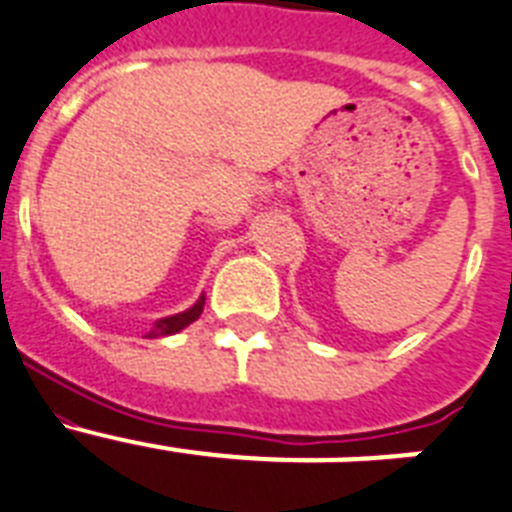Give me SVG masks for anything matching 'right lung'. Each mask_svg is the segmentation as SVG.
I'll return each instance as SVG.
<instances>
[{"instance_id": "1", "label": "right lung", "mask_w": 512, "mask_h": 512, "mask_svg": "<svg viewBox=\"0 0 512 512\" xmlns=\"http://www.w3.org/2000/svg\"><path fill=\"white\" fill-rule=\"evenodd\" d=\"M203 304H206V296H201V299L195 301L190 309L180 311V314H172V317H162L154 322V327H151L149 337H167V335H175V332L185 330L188 324H193L195 319L201 317L203 314Z\"/></svg>"}]
</instances>
